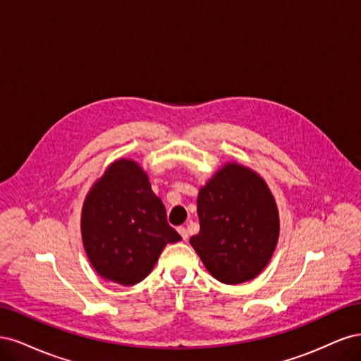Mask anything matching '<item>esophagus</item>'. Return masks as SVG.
Listing matches in <instances>:
<instances>
[{"label": "esophagus", "mask_w": 361, "mask_h": 361, "mask_svg": "<svg viewBox=\"0 0 361 361\" xmlns=\"http://www.w3.org/2000/svg\"><path fill=\"white\" fill-rule=\"evenodd\" d=\"M178 232H179V235L182 236L183 241H187V239H188V231H187V227H179Z\"/></svg>", "instance_id": "obj_1"}]
</instances>
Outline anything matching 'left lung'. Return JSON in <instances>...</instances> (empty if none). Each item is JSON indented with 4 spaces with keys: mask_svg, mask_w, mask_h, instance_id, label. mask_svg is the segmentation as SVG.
<instances>
[{
    "mask_svg": "<svg viewBox=\"0 0 361 361\" xmlns=\"http://www.w3.org/2000/svg\"><path fill=\"white\" fill-rule=\"evenodd\" d=\"M200 232L190 244L209 274L224 285L256 279L274 255L280 218L265 179L226 162L199 190Z\"/></svg>",
    "mask_w": 361,
    "mask_h": 361,
    "instance_id": "obj_1",
    "label": "left lung"
}]
</instances>
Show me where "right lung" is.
<instances>
[{"instance_id": "1", "label": "right lung", "mask_w": 361, "mask_h": 361, "mask_svg": "<svg viewBox=\"0 0 361 361\" xmlns=\"http://www.w3.org/2000/svg\"><path fill=\"white\" fill-rule=\"evenodd\" d=\"M85 255L102 279L123 286L143 281L167 244L180 235L134 159H117L87 192L81 209Z\"/></svg>"}]
</instances>
